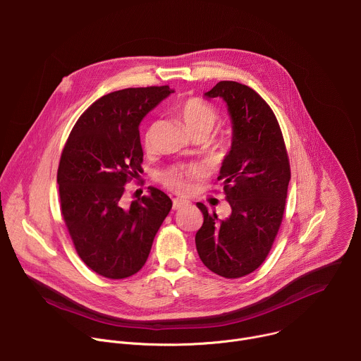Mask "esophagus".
<instances>
[{"instance_id": "obj_1", "label": "esophagus", "mask_w": 361, "mask_h": 361, "mask_svg": "<svg viewBox=\"0 0 361 361\" xmlns=\"http://www.w3.org/2000/svg\"><path fill=\"white\" fill-rule=\"evenodd\" d=\"M187 204H188V201H185V200L173 198V210H178L183 207V205H187Z\"/></svg>"}]
</instances>
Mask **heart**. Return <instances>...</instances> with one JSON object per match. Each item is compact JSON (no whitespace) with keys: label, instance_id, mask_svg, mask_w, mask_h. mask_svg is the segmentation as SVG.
Listing matches in <instances>:
<instances>
[{"label":"heart","instance_id":"1","mask_svg":"<svg viewBox=\"0 0 361 361\" xmlns=\"http://www.w3.org/2000/svg\"><path fill=\"white\" fill-rule=\"evenodd\" d=\"M176 114L184 123L187 130L191 135H204L207 137L216 124L220 120L219 110L212 106L210 102L204 101L197 97H188L177 102ZM154 131H156V124H149L145 128L142 135V145L145 149H149L154 140ZM231 147V137L223 135L213 142V151L220 157H224L230 151ZM200 177V170L197 167H180L171 169L166 171L161 177L163 183L173 188L177 192H187L191 187V180Z\"/></svg>","mask_w":361,"mask_h":361}]
</instances>
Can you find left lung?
<instances>
[{
    "label": "left lung",
    "mask_w": 361,
    "mask_h": 361,
    "mask_svg": "<svg viewBox=\"0 0 361 361\" xmlns=\"http://www.w3.org/2000/svg\"><path fill=\"white\" fill-rule=\"evenodd\" d=\"M204 95L221 97L231 116V149L217 178L231 214L220 220L197 202L204 221L195 247L209 270L240 279L259 269L273 247L286 209L290 161L273 110L252 88L220 81Z\"/></svg>",
    "instance_id": "1"
}]
</instances>
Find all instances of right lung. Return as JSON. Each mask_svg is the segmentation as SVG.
Listing matches in <instances>:
<instances>
[{
	"mask_svg": "<svg viewBox=\"0 0 361 361\" xmlns=\"http://www.w3.org/2000/svg\"><path fill=\"white\" fill-rule=\"evenodd\" d=\"M169 85L102 95L81 114L63 148L57 183L61 214L77 254L97 274L120 280L142 269L173 202L159 188L124 201L126 184L142 171L138 126Z\"/></svg>",
	"mask_w": 361,
	"mask_h": 361,
	"instance_id": "right-lung-1",
	"label": "right lung"
}]
</instances>
